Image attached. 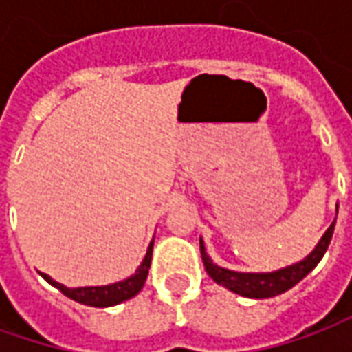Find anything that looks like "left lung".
I'll return each mask as SVG.
<instances>
[{
  "instance_id": "obj_1",
  "label": "left lung",
  "mask_w": 352,
  "mask_h": 352,
  "mask_svg": "<svg viewBox=\"0 0 352 352\" xmlns=\"http://www.w3.org/2000/svg\"><path fill=\"white\" fill-rule=\"evenodd\" d=\"M333 226H336V221L330 224V228L326 230V234L322 236V239L318 241V245L315 247V251L311 252L307 258H303L302 262H298L294 265H288V267H283L279 272L272 273H239V272H230V270H224L221 265L213 264V260L207 256L206 247H204V241L199 239V251H201V260H204V265H206V272L209 273V277L219 283L222 287H226L232 292L236 294H241L245 298H272V296L283 294L285 290L292 288L296 283L307 275V273L315 267V265L320 262V258L324 256L328 245L332 241Z\"/></svg>"
}]
</instances>
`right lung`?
Here are the masks:
<instances>
[{
	"label": "right lung",
	"mask_w": 352,
	"mask_h": 352,
	"mask_svg": "<svg viewBox=\"0 0 352 352\" xmlns=\"http://www.w3.org/2000/svg\"><path fill=\"white\" fill-rule=\"evenodd\" d=\"M153 245L154 241L148 245L146 256L138 267V272L133 273L131 277H128V279L120 280V283H113V285H107V287L67 288L56 283V280L50 279L47 273H41V275L43 279L49 280L52 287H56L62 294L72 298L75 302L85 303V305H90V307H109V305H116V303L124 302V300H130L143 288L146 275H148V267H151V258H153Z\"/></svg>",
	"instance_id": "right-lung-1"
}]
</instances>
